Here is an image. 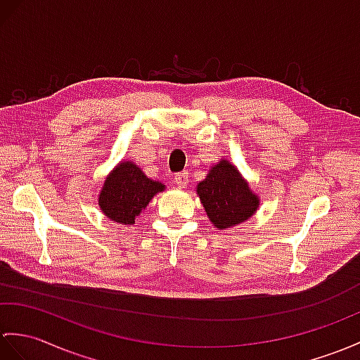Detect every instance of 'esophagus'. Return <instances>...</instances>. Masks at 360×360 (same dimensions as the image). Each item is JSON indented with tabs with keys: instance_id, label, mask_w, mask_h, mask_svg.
I'll list each match as a JSON object with an SVG mask.
<instances>
[{
	"instance_id": "obj_1",
	"label": "esophagus",
	"mask_w": 360,
	"mask_h": 360,
	"mask_svg": "<svg viewBox=\"0 0 360 360\" xmlns=\"http://www.w3.org/2000/svg\"><path fill=\"white\" fill-rule=\"evenodd\" d=\"M173 181H174V184H176V187L186 188L187 184H188V173L187 172H181L178 174H174Z\"/></svg>"
}]
</instances>
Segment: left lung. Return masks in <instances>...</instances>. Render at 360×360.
Here are the masks:
<instances>
[{"instance_id": "obj_1", "label": "left lung", "mask_w": 360, "mask_h": 360, "mask_svg": "<svg viewBox=\"0 0 360 360\" xmlns=\"http://www.w3.org/2000/svg\"><path fill=\"white\" fill-rule=\"evenodd\" d=\"M196 193L208 219L218 230L248 221L261 204L238 167L225 158L210 167L205 179L198 182Z\"/></svg>"}]
</instances>
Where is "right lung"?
I'll list each match as a JSON object with an SVG mask.
<instances>
[{"mask_svg": "<svg viewBox=\"0 0 360 360\" xmlns=\"http://www.w3.org/2000/svg\"><path fill=\"white\" fill-rule=\"evenodd\" d=\"M164 190L162 182L150 179L135 162L124 160L105 176L98 205L108 219L130 227L153 196Z\"/></svg>", "mask_w": 360, "mask_h": 360, "instance_id": "right-lung-1", "label": "right lung"}]
</instances>
